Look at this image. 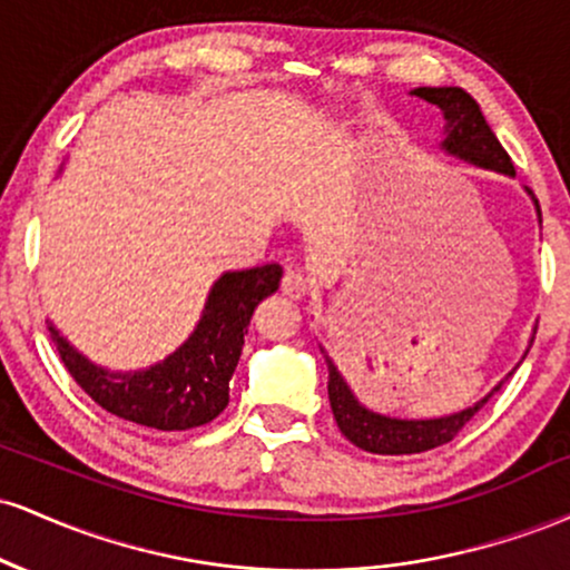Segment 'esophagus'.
<instances>
[{
	"label": "esophagus",
	"instance_id": "esophagus-1",
	"mask_svg": "<svg viewBox=\"0 0 570 570\" xmlns=\"http://www.w3.org/2000/svg\"><path fill=\"white\" fill-rule=\"evenodd\" d=\"M281 292L292 299H303L305 294L311 292V278L303 276L299 271H289L284 276V281H281Z\"/></svg>",
	"mask_w": 570,
	"mask_h": 570
}]
</instances>
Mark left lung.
<instances>
[{
  "label": "left lung",
  "instance_id": "left-lung-1",
  "mask_svg": "<svg viewBox=\"0 0 570 570\" xmlns=\"http://www.w3.org/2000/svg\"><path fill=\"white\" fill-rule=\"evenodd\" d=\"M412 96L423 98V101L436 104L442 109L444 120V141L442 149H448L455 158L474 163V166L488 168V171H499L514 176L512 158L495 134L490 130L485 117L480 112V104L463 88H415ZM535 212L541 217L539 200H535ZM326 367H330V404L332 415H335L340 431L345 440H351L356 448L367 450L377 455H410L423 453V450L440 448L450 442L453 436L466 426L469 421L490 402V396L501 389L503 381L495 385L485 399L472 404V407L455 412V415L431 417V421H402V417H389L381 412H372L364 404L356 402L351 394L348 383L343 381L332 358L326 356Z\"/></svg>",
  "mask_w": 570,
  "mask_h": 570
}]
</instances>
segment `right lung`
<instances>
[{
	"label": "right lung",
	"mask_w": 570,
	"mask_h": 570,
	"mask_svg": "<svg viewBox=\"0 0 570 570\" xmlns=\"http://www.w3.org/2000/svg\"><path fill=\"white\" fill-rule=\"evenodd\" d=\"M281 265L225 273L208 292L198 326L166 362L141 372H109L50 326L63 367L98 407L122 421L158 431H187L212 423L230 399L244 335L254 311L281 284Z\"/></svg>",
	"instance_id": "add662e5"
}]
</instances>
